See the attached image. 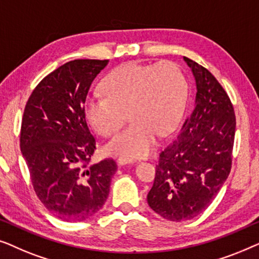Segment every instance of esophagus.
<instances>
[{
    "instance_id": "esophagus-1",
    "label": "esophagus",
    "mask_w": 259,
    "mask_h": 259,
    "mask_svg": "<svg viewBox=\"0 0 259 259\" xmlns=\"http://www.w3.org/2000/svg\"><path fill=\"white\" fill-rule=\"evenodd\" d=\"M116 162H118V165H120V166H123V165H127V164H131V162H132V160H131V159H128V158H119L118 160H116Z\"/></svg>"
}]
</instances>
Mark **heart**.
I'll list each match as a JSON object with an SVG mask.
<instances>
[{
    "instance_id": "b5f03b06",
    "label": "heart",
    "mask_w": 259,
    "mask_h": 259,
    "mask_svg": "<svg viewBox=\"0 0 259 259\" xmlns=\"http://www.w3.org/2000/svg\"><path fill=\"white\" fill-rule=\"evenodd\" d=\"M104 93L87 98V121L99 134L109 137L118 132L127 112L131 125L106 144L105 152L140 158L154 147L157 133L167 134L179 122L187 86L182 70L173 62L154 66L130 62L106 77Z\"/></svg>"
}]
</instances>
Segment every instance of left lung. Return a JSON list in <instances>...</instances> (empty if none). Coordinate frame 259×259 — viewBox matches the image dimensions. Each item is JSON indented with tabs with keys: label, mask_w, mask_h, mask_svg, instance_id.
<instances>
[{
	"label": "left lung",
	"mask_w": 259,
	"mask_h": 259,
	"mask_svg": "<svg viewBox=\"0 0 259 259\" xmlns=\"http://www.w3.org/2000/svg\"><path fill=\"white\" fill-rule=\"evenodd\" d=\"M196 80L194 106L159 155L147 203L171 222L189 221L212 203L231 171L236 132L233 106L224 88L203 66L184 56Z\"/></svg>",
	"instance_id": "left-lung-1"
}]
</instances>
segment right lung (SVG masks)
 I'll return each instance as SVG.
<instances>
[{
    "label": "right lung",
    "instance_id": "right-lung-1",
    "mask_svg": "<svg viewBox=\"0 0 259 259\" xmlns=\"http://www.w3.org/2000/svg\"><path fill=\"white\" fill-rule=\"evenodd\" d=\"M108 60H74L48 74L24 108L20 147L38 199L55 217L81 222L104 206L116 172L113 159L88 165L95 139L84 102Z\"/></svg>",
    "mask_w": 259,
    "mask_h": 259
}]
</instances>
